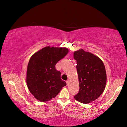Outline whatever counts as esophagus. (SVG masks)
Instances as JSON below:
<instances>
[{
  "instance_id": "obj_1",
  "label": "esophagus",
  "mask_w": 127,
  "mask_h": 127,
  "mask_svg": "<svg viewBox=\"0 0 127 127\" xmlns=\"http://www.w3.org/2000/svg\"><path fill=\"white\" fill-rule=\"evenodd\" d=\"M69 80H67V81H66V84H67V86H68V85H69Z\"/></svg>"
}]
</instances>
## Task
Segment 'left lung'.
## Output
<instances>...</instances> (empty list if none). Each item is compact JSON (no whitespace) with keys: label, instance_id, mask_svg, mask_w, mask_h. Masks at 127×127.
Segmentation results:
<instances>
[{"label":"left lung","instance_id":"obj_1","mask_svg":"<svg viewBox=\"0 0 127 127\" xmlns=\"http://www.w3.org/2000/svg\"><path fill=\"white\" fill-rule=\"evenodd\" d=\"M73 58L77 62L80 87L79 93L74 98L81 103H91L105 90L107 81L105 65L98 57L83 49L74 51Z\"/></svg>","mask_w":127,"mask_h":127}]
</instances>
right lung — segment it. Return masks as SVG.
<instances>
[{
    "label": "right lung",
    "instance_id": "add662e5",
    "mask_svg": "<svg viewBox=\"0 0 127 127\" xmlns=\"http://www.w3.org/2000/svg\"><path fill=\"white\" fill-rule=\"evenodd\" d=\"M68 52L65 47L47 46L31 57L26 81L29 91L37 100L44 102L54 98L66 85L61 79V72L55 69V65Z\"/></svg>",
    "mask_w": 127,
    "mask_h": 127
}]
</instances>
